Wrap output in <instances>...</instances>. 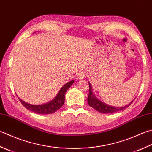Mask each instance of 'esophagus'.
I'll use <instances>...</instances> for the list:
<instances>
[{
	"label": "esophagus",
	"instance_id": "esophagus-1",
	"mask_svg": "<svg viewBox=\"0 0 152 152\" xmlns=\"http://www.w3.org/2000/svg\"><path fill=\"white\" fill-rule=\"evenodd\" d=\"M86 75H87V73H86V72H85V71H79V72L77 73V78H78V79H83L85 78Z\"/></svg>",
	"mask_w": 152,
	"mask_h": 152
}]
</instances>
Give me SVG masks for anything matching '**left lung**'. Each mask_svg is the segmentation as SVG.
Wrapping results in <instances>:
<instances>
[{"mask_svg":"<svg viewBox=\"0 0 152 152\" xmlns=\"http://www.w3.org/2000/svg\"><path fill=\"white\" fill-rule=\"evenodd\" d=\"M88 85H89V93H88V96L87 98V102L88 105L90 106L91 107L93 108L94 109H95L99 113H101L102 114H108V113H116V112L121 111L123 109H125L126 108L129 107V106L134 101H132L129 104L126 106H124L123 107H114L113 106L108 105L105 104L104 102H102L100 101L99 100L97 99L95 96H94L92 87H91V85L90 83H88Z\"/></svg>","mask_w":152,"mask_h":152,"instance_id":"1","label":"left lung"}]
</instances>
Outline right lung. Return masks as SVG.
Wrapping results in <instances>:
<instances>
[{
	"label": "right lung",
	"mask_w": 152,
	"mask_h": 152,
	"mask_svg": "<svg viewBox=\"0 0 152 152\" xmlns=\"http://www.w3.org/2000/svg\"><path fill=\"white\" fill-rule=\"evenodd\" d=\"M74 83L73 80L72 81L67 83L64 87H63L61 90L59 91L58 95L56 96V98L53 100H52L51 102H48L46 104H42V105H32L30 104L29 103L25 102L23 101L22 100L19 99V101H20L22 104L24 106L25 108H26L27 109L35 113L36 114H52L55 113L56 111L58 110L61 108L63 104H64L65 101V94L66 91H67L68 88H69Z\"/></svg>",
	"instance_id": "1"
}]
</instances>
